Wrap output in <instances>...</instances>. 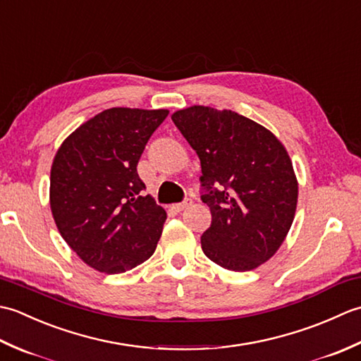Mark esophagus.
Returning a JSON list of instances; mask_svg holds the SVG:
<instances>
[{"label":"esophagus","instance_id":"1","mask_svg":"<svg viewBox=\"0 0 361 361\" xmlns=\"http://www.w3.org/2000/svg\"><path fill=\"white\" fill-rule=\"evenodd\" d=\"M190 204H192V200H190V198H186L185 202H181V203H178V204H175V209H176V211H183V209L189 208Z\"/></svg>","mask_w":361,"mask_h":361}]
</instances>
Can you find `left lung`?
Segmentation results:
<instances>
[{"mask_svg": "<svg viewBox=\"0 0 361 361\" xmlns=\"http://www.w3.org/2000/svg\"><path fill=\"white\" fill-rule=\"evenodd\" d=\"M172 121L202 163V200L212 216L203 252L226 270H255L279 250L295 219L298 180L286 147L231 110L194 105Z\"/></svg>", "mask_w": 361, "mask_h": 361, "instance_id": "8db88e82", "label": "left lung"}]
</instances>
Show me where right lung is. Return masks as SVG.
<instances>
[{"instance_id":"1","label":"right lung","mask_w":361,"mask_h":361,"mask_svg":"<svg viewBox=\"0 0 361 361\" xmlns=\"http://www.w3.org/2000/svg\"><path fill=\"white\" fill-rule=\"evenodd\" d=\"M169 110L114 109L87 121L60 145L49 203L65 242L94 270L118 274L145 262L163 233L166 211L136 166Z\"/></svg>"}]
</instances>
